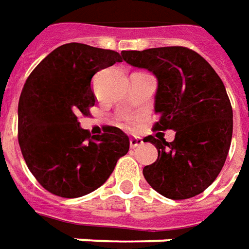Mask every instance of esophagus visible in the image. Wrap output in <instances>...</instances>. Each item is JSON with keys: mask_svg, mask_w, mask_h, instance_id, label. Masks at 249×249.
<instances>
[{"mask_svg": "<svg viewBox=\"0 0 249 249\" xmlns=\"http://www.w3.org/2000/svg\"><path fill=\"white\" fill-rule=\"evenodd\" d=\"M144 144V141L141 140V138H130V146L134 149V148H138V146H141V145Z\"/></svg>", "mask_w": 249, "mask_h": 249, "instance_id": "obj_1", "label": "esophagus"}]
</instances>
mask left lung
<instances>
[{
    "label": "left lung",
    "mask_w": 249,
    "mask_h": 249,
    "mask_svg": "<svg viewBox=\"0 0 249 249\" xmlns=\"http://www.w3.org/2000/svg\"><path fill=\"white\" fill-rule=\"evenodd\" d=\"M130 66L158 78L153 130H174L175 138L148 136L158 159L142 170L146 182L164 197L191 198L221 173L233 134V109L221 78L198 53L183 46L123 51Z\"/></svg>",
    "instance_id": "8db88e82"
}]
</instances>
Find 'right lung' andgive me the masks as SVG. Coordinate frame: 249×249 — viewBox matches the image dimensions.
<instances>
[{"instance_id": "right-lung-1", "label": "right lung", "mask_w": 249, "mask_h": 249, "mask_svg": "<svg viewBox=\"0 0 249 249\" xmlns=\"http://www.w3.org/2000/svg\"><path fill=\"white\" fill-rule=\"evenodd\" d=\"M115 51L66 43L49 53L30 74L19 100V145L28 170L48 192L74 198L96 191L128 152L121 128L107 126L90 137L78 118L96 103L91 78L121 63Z\"/></svg>"}]
</instances>
